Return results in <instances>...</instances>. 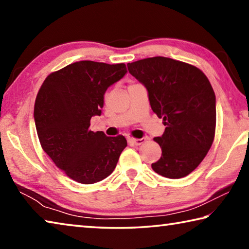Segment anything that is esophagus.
Masks as SVG:
<instances>
[{
	"mask_svg": "<svg viewBox=\"0 0 249 249\" xmlns=\"http://www.w3.org/2000/svg\"><path fill=\"white\" fill-rule=\"evenodd\" d=\"M146 140H147L146 137H142V138H130L129 141L132 142V144L136 145V146H140V145L142 144V142H145Z\"/></svg>",
	"mask_w": 249,
	"mask_h": 249,
	"instance_id": "obj_1",
	"label": "esophagus"
}]
</instances>
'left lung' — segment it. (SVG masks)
I'll return each instance as SVG.
<instances>
[{
	"instance_id": "1",
	"label": "left lung",
	"mask_w": 249,
	"mask_h": 249,
	"mask_svg": "<svg viewBox=\"0 0 249 249\" xmlns=\"http://www.w3.org/2000/svg\"><path fill=\"white\" fill-rule=\"evenodd\" d=\"M127 68L165 122V132L155 138L161 157L151 168L166 178H183L200 165L214 140L216 99L209 79L196 67L166 57L142 59Z\"/></svg>"
}]
</instances>
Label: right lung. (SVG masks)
<instances>
[{"mask_svg": "<svg viewBox=\"0 0 249 249\" xmlns=\"http://www.w3.org/2000/svg\"><path fill=\"white\" fill-rule=\"evenodd\" d=\"M127 73L124 64L90 60L50 73L34 107L40 145L59 169L77 182H99L112 174L127 146L125 137H107L90 130V120L101 115L104 94Z\"/></svg>", "mask_w": 249, "mask_h": 249, "instance_id": "add662e5", "label": "right lung"}]
</instances>
